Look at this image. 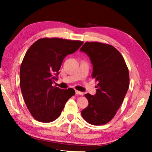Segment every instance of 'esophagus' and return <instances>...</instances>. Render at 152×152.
Instances as JSON below:
<instances>
[{
    "instance_id": "esophagus-1",
    "label": "esophagus",
    "mask_w": 152,
    "mask_h": 152,
    "mask_svg": "<svg viewBox=\"0 0 152 152\" xmlns=\"http://www.w3.org/2000/svg\"><path fill=\"white\" fill-rule=\"evenodd\" d=\"M76 95H83V93L81 91H79L78 90H76Z\"/></svg>"
}]
</instances>
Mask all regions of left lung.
<instances>
[{
  "label": "left lung",
  "mask_w": 152,
  "mask_h": 152,
  "mask_svg": "<svg viewBox=\"0 0 152 152\" xmlns=\"http://www.w3.org/2000/svg\"><path fill=\"white\" fill-rule=\"evenodd\" d=\"M80 51L88 55L93 65L92 78L98 82L95 95H85L89 104L82 115L89 124H107L121 105L129 86V74L124 57L111 45L86 42Z\"/></svg>",
  "instance_id": "1"
}]
</instances>
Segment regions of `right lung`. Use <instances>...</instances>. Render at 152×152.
I'll return each instance as SVG.
<instances>
[{
  "mask_svg": "<svg viewBox=\"0 0 152 152\" xmlns=\"http://www.w3.org/2000/svg\"><path fill=\"white\" fill-rule=\"evenodd\" d=\"M82 41L41 38L28 48L20 67V88L31 115L40 122H51L59 117L66 101L75 94L72 88L52 86L66 56L83 44Z\"/></svg>",
  "mask_w": 152,
  "mask_h": 152,
  "instance_id": "add662e5",
  "label": "right lung"
}]
</instances>
